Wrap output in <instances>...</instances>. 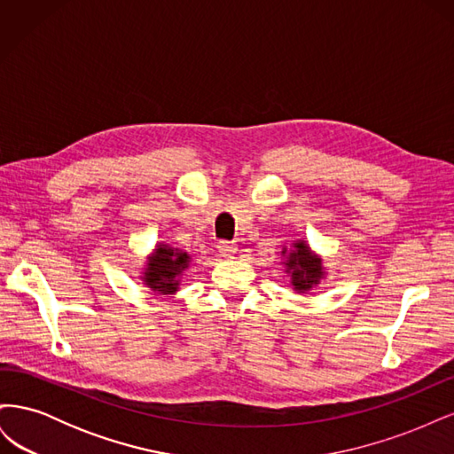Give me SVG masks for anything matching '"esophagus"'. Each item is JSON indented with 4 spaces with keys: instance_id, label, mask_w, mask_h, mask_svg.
I'll list each match as a JSON object with an SVG mask.
<instances>
[{
    "instance_id": "34e87169",
    "label": "esophagus",
    "mask_w": 454,
    "mask_h": 454,
    "mask_svg": "<svg viewBox=\"0 0 454 454\" xmlns=\"http://www.w3.org/2000/svg\"><path fill=\"white\" fill-rule=\"evenodd\" d=\"M217 248H219V254H222L223 257H232L237 254V244L235 242H229V240H222L217 244Z\"/></svg>"
}]
</instances>
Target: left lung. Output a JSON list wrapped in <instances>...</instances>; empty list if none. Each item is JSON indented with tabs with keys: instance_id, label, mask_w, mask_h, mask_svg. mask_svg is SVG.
<instances>
[{
	"instance_id": "left-lung-1",
	"label": "left lung",
	"mask_w": 454,
	"mask_h": 454,
	"mask_svg": "<svg viewBox=\"0 0 454 454\" xmlns=\"http://www.w3.org/2000/svg\"><path fill=\"white\" fill-rule=\"evenodd\" d=\"M287 272L292 274V282L295 286V290L307 292L314 284H318L322 278V261L312 255L310 250L303 242L295 244V252L290 254L287 257Z\"/></svg>"
}]
</instances>
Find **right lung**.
Masks as SVG:
<instances>
[{"label":"right lung","instance_id":"add662e5","mask_svg":"<svg viewBox=\"0 0 454 454\" xmlns=\"http://www.w3.org/2000/svg\"><path fill=\"white\" fill-rule=\"evenodd\" d=\"M189 255L185 252H176L167 246H160L153 257L149 259L145 272V282L157 294H174L177 290V277L187 267Z\"/></svg>","mask_w":454,"mask_h":454}]
</instances>
